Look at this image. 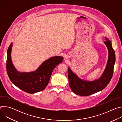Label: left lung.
Returning <instances> with one entry per match:
<instances>
[{"mask_svg": "<svg viewBox=\"0 0 122 122\" xmlns=\"http://www.w3.org/2000/svg\"><path fill=\"white\" fill-rule=\"evenodd\" d=\"M105 40L104 43L108 48V60L105 71L99 78L93 81L81 80L72 72L70 68L68 67L69 86L72 91L76 95L82 96L91 95L102 90L109 83L113 73L115 55L112 42L107 37H105Z\"/></svg>", "mask_w": 122, "mask_h": 122, "instance_id": "left-lung-1", "label": "left lung"}]
</instances>
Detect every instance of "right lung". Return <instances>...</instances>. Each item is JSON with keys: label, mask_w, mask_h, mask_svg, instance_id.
Masks as SVG:
<instances>
[{"label": "right lung", "mask_w": 122, "mask_h": 122, "mask_svg": "<svg viewBox=\"0 0 122 122\" xmlns=\"http://www.w3.org/2000/svg\"><path fill=\"white\" fill-rule=\"evenodd\" d=\"M12 42L8 48L6 67L10 81L17 87L29 94L43 90L48 85L54 69L63 60L60 56L52 57L45 60L36 71L30 72H20L14 66L11 58Z\"/></svg>", "instance_id": "right-lung-1"}]
</instances>
